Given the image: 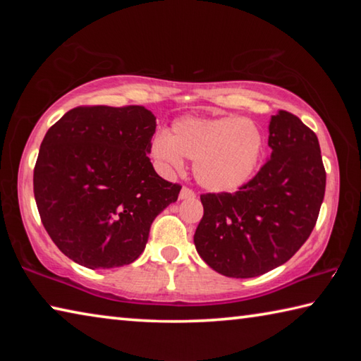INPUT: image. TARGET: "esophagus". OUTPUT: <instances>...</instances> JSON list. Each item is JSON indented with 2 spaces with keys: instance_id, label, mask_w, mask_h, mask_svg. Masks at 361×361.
Returning a JSON list of instances; mask_svg holds the SVG:
<instances>
[{
  "instance_id": "obj_1",
  "label": "esophagus",
  "mask_w": 361,
  "mask_h": 361,
  "mask_svg": "<svg viewBox=\"0 0 361 361\" xmlns=\"http://www.w3.org/2000/svg\"><path fill=\"white\" fill-rule=\"evenodd\" d=\"M194 197H195V192L192 191L191 188H186V186L181 188L180 199H194Z\"/></svg>"
}]
</instances>
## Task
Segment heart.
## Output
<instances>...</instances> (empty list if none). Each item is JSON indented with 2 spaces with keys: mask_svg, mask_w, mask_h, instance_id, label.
<instances>
[{
  "mask_svg": "<svg viewBox=\"0 0 361 361\" xmlns=\"http://www.w3.org/2000/svg\"><path fill=\"white\" fill-rule=\"evenodd\" d=\"M151 154L169 170H180L183 157L189 159L200 186L231 192L255 175L264 154V135L252 119L237 116L181 118L169 137L159 133L152 138Z\"/></svg>",
  "mask_w": 361,
  "mask_h": 361,
  "instance_id": "obj_1",
  "label": "heart"
}]
</instances>
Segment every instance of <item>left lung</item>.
<instances>
[{"instance_id": "obj_1", "label": "left lung", "mask_w": 361, "mask_h": 361, "mask_svg": "<svg viewBox=\"0 0 361 361\" xmlns=\"http://www.w3.org/2000/svg\"><path fill=\"white\" fill-rule=\"evenodd\" d=\"M271 159L235 192L200 195L194 245L226 277H258L282 266L309 239L325 195L319 138L298 116L269 122Z\"/></svg>"}]
</instances>
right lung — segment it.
Wrapping results in <instances>:
<instances>
[{
  "mask_svg": "<svg viewBox=\"0 0 361 361\" xmlns=\"http://www.w3.org/2000/svg\"><path fill=\"white\" fill-rule=\"evenodd\" d=\"M156 118L145 106H76L42 140L33 192L60 252L89 269L121 267L143 253L154 218L181 186L148 157Z\"/></svg>",
  "mask_w": 361,
  "mask_h": 361,
  "instance_id": "right-lung-1",
  "label": "right lung"
}]
</instances>
